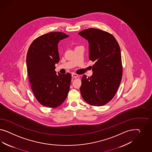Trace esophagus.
Returning <instances> with one entry per match:
<instances>
[{"label":"esophagus","mask_w":152,"mask_h":152,"mask_svg":"<svg viewBox=\"0 0 152 152\" xmlns=\"http://www.w3.org/2000/svg\"><path fill=\"white\" fill-rule=\"evenodd\" d=\"M72 76L74 77V78H77L78 76V75L77 74H75V73H72Z\"/></svg>","instance_id":"34e87169"}]
</instances>
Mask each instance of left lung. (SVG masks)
<instances>
[{"label": "left lung", "mask_w": 152, "mask_h": 152, "mask_svg": "<svg viewBox=\"0 0 152 152\" xmlns=\"http://www.w3.org/2000/svg\"><path fill=\"white\" fill-rule=\"evenodd\" d=\"M78 34L88 41V58L95 62L92 76L83 75L81 94L91 105H104L115 96L121 81L119 45L112 34L98 29H86Z\"/></svg>", "instance_id": "left-lung-1"}]
</instances>
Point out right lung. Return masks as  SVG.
Returning <instances> with one entry per match:
<instances>
[{"label":"right lung","mask_w":152,"mask_h":152,"mask_svg":"<svg viewBox=\"0 0 152 152\" xmlns=\"http://www.w3.org/2000/svg\"><path fill=\"white\" fill-rule=\"evenodd\" d=\"M69 37L62 32H50L38 37L28 51L26 62L29 83L33 94L42 105H61L69 92L71 75L56 73L60 61L58 44Z\"/></svg>","instance_id":"right-lung-1"}]
</instances>
